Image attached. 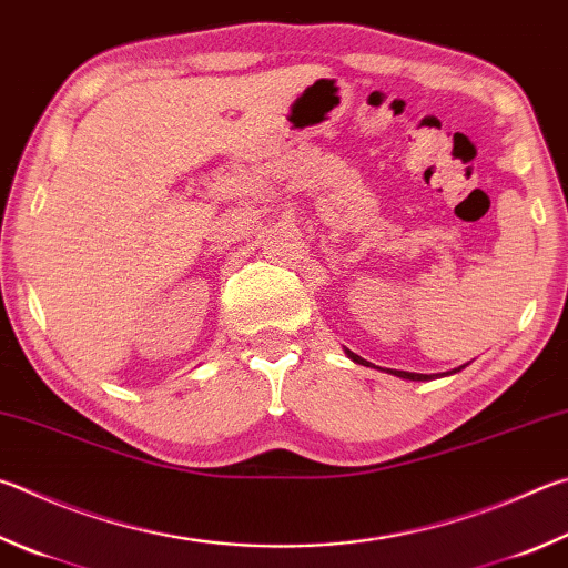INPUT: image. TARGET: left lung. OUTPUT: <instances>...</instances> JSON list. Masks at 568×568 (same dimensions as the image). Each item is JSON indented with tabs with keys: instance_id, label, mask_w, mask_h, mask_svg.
Wrapping results in <instances>:
<instances>
[{
	"instance_id": "8db88e82",
	"label": "left lung",
	"mask_w": 568,
	"mask_h": 568,
	"mask_svg": "<svg viewBox=\"0 0 568 568\" xmlns=\"http://www.w3.org/2000/svg\"><path fill=\"white\" fill-rule=\"evenodd\" d=\"M345 355L353 359V363H357V365H365V367H375L373 363H367V359H363L359 355H355L353 349H347L345 347ZM467 365H462V367H457V369H449V373H442V375H422V373H407V369H383V367H377V369H383V373H389V375H395V377H399V379H412V383H427V379H435V377H447V375H455V373H459V369H464Z\"/></svg>"
}]
</instances>
